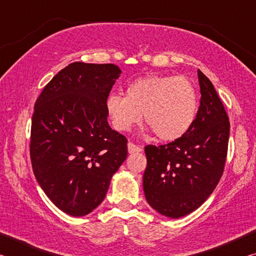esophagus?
<instances>
[{"label":"esophagus","mask_w":256,"mask_h":256,"mask_svg":"<svg viewBox=\"0 0 256 256\" xmlns=\"http://www.w3.org/2000/svg\"><path fill=\"white\" fill-rule=\"evenodd\" d=\"M128 150L130 154H136V152H140V151H142V148H141V146H136V144H134L133 142H128Z\"/></svg>","instance_id":"1"}]
</instances>
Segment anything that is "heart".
Wrapping results in <instances>:
<instances>
[{
	"label": "heart",
	"instance_id": "1",
	"mask_svg": "<svg viewBox=\"0 0 256 256\" xmlns=\"http://www.w3.org/2000/svg\"><path fill=\"white\" fill-rule=\"evenodd\" d=\"M106 110L118 131L131 130L144 112V122L159 140L175 141L185 136L196 120L198 94L184 76H148L128 84L125 96H108Z\"/></svg>",
	"mask_w": 256,
	"mask_h": 256
}]
</instances>
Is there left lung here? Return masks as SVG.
<instances>
[{"mask_svg":"<svg viewBox=\"0 0 256 256\" xmlns=\"http://www.w3.org/2000/svg\"><path fill=\"white\" fill-rule=\"evenodd\" d=\"M198 76L201 100L192 128L178 140L144 148L146 198L170 218L196 210L218 185L226 164L228 115L211 81L200 70Z\"/></svg>","mask_w":256,"mask_h":256,"instance_id":"8db88e82","label":"left lung"}]
</instances>
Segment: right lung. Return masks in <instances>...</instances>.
<instances>
[{
	"instance_id": "add662e5",
	"label": "right lung",
	"mask_w": 256,
	"mask_h": 256,
	"mask_svg": "<svg viewBox=\"0 0 256 256\" xmlns=\"http://www.w3.org/2000/svg\"><path fill=\"white\" fill-rule=\"evenodd\" d=\"M120 70L74 62L60 70L34 102L30 159L54 204L73 216L100 204L128 156V138L107 122L106 100Z\"/></svg>"
}]
</instances>
